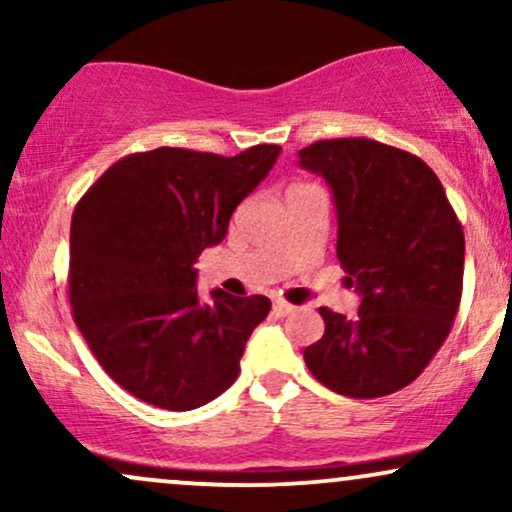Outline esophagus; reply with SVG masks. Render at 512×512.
<instances>
[{"mask_svg":"<svg viewBox=\"0 0 512 512\" xmlns=\"http://www.w3.org/2000/svg\"><path fill=\"white\" fill-rule=\"evenodd\" d=\"M291 310H293L291 303H286V301H274V313H276V315L284 317V315H289Z\"/></svg>","mask_w":512,"mask_h":512,"instance_id":"34e87169","label":"esophagus"}]
</instances>
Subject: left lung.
<instances>
[{"label":"left lung","mask_w":512,"mask_h":512,"mask_svg":"<svg viewBox=\"0 0 512 512\" xmlns=\"http://www.w3.org/2000/svg\"><path fill=\"white\" fill-rule=\"evenodd\" d=\"M337 209V257L361 293L358 315L320 308L325 334L305 366L344 397H385L414 383L448 339L462 298L464 233L438 175L373 139H322L298 151Z\"/></svg>","instance_id":"8db88e82"}]
</instances>
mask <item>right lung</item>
Masks as SVG:
<instances>
[{
  "mask_svg": "<svg viewBox=\"0 0 512 512\" xmlns=\"http://www.w3.org/2000/svg\"><path fill=\"white\" fill-rule=\"evenodd\" d=\"M281 146L238 156L161 149L113 163L76 204L69 233V303L105 373L154 407L190 411L226 392L267 296L211 291L195 262L267 178Z\"/></svg>",
  "mask_w": 512,
  "mask_h": 512,
  "instance_id": "obj_1",
  "label": "right lung"
}]
</instances>
